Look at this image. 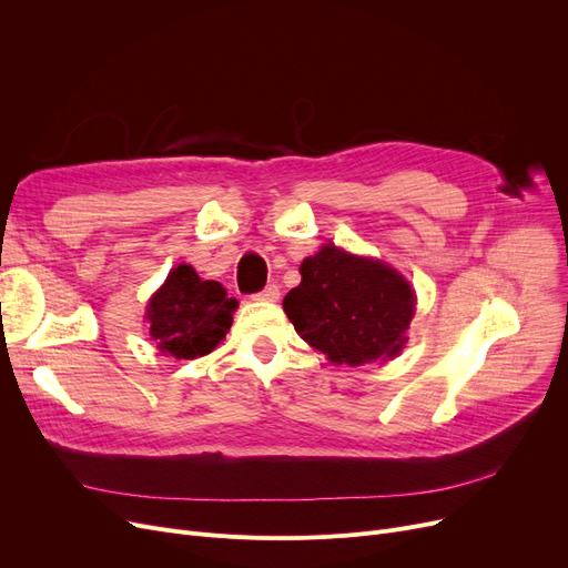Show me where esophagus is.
Instances as JSON below:
<instances>
[{"instance_id":"1","label":"esophagus","mask_w":568,"mask_h":568,"mask_svg":"<svg viewBox=\"0 0 568 568\" xmlns=\"http://www.w3.org/2000/svg\"><path fill=\"white\" fill-rule=\"evenodd\" d=\"M278 296H281V290H278V285H266L264 290H260L257 294H253V300H257V302H278Z\"/></svg>"}]
</instances>
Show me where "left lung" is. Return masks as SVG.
I'll use <instances>...</instances> for the list:
<instances>
[{"instance_id": "8db88e82", "label": "left lung", "mask_w": 568, "mask_h": 568, "mask_svg": "<svg viewBox=\"0 0 568 568\" xmlns=\"http://www.w3.org/2000/svg\"><path fill=\"white\" fill-rule=\"evenodd\" d=\"M300 272L302 283L285 294L283 308L308 345L347 366L403 349L414 292L396 268L329 244Z\"/></svg>"}]
</instances>
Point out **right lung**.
I'll return each mask as SVG.
<instances>
[{"instance_id":"obj_1","label":"right lung","mask_w":568,"mask_h":568,"mask_svg":"<svg viewBox=\"0 0 568 568\" xmlns=\"http://www.w3.org/2000/svg\"><path fill=\"white\" fill-rule=\"evenodd\" d=\"M234 308L236 302L221 283L202 281L193 266L179 264L149 302V334L161 352L176 359H195L225 338Z\"/></svg>"}]
</instances>
